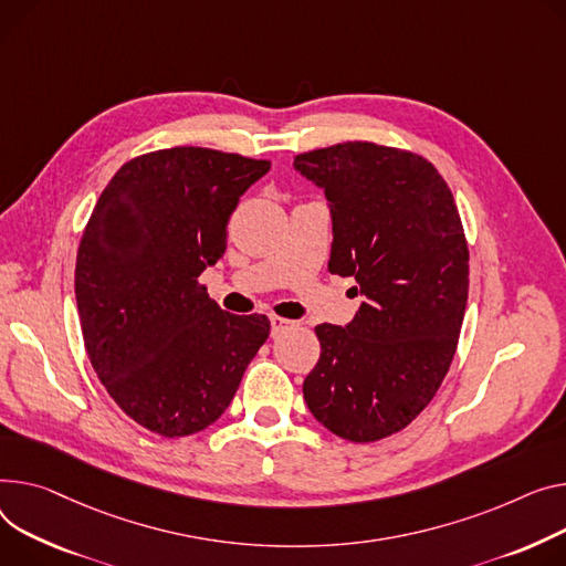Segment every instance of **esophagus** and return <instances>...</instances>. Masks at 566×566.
Listing matches in <instances>:
<instances>
[{
	"mask_svg": "<svg viewBox=\"0 0 566 566\" xmlns=\"http://www.w3.org/2000/svg\"><path fill=\"white\" fill-rule=\"evenodd\" d=\"M295 325H297L295 321H289V318H282V316H271V332H273V336H280V334H284L286 329H291Z\"/></svg>",
	"mask_w": 566,
	"mask_h": 566,
	"instance_id": "34e87169",
	"label": "esophagus"
}]
</instances>
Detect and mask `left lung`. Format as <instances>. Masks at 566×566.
<instances>
[{
  "instance_id": "obj_1",
  "label": "left lung",
  "mask_w": 566,
  "mask_h": 566,
  "mask_svg": "<svg viewBox=\"0 0 566 566\" xmlns=\"http://www.w3.org/2000/svg\"><path fill=\"white\" fill-rule=\"evenodd\" d=\"M293 168L329 200V273L364 295L348 327L316 325L321 357L303 394L336 437L380 441L430 405L455 357L469 297L462 218L439 170L409 149L346 140Z\"/></svg>"
}]
</instances>
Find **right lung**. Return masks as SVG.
<instances>
[{
  "instance_id": "right-lung-1",
  "label": "right lung",
  "mask_w": 566,
  "mask_h": 566,
  "mask_svg": "<svg viewBox=\"0 0 566 566\" xmlns=\"http://www.w3.org/2000/svg\"><path fill=\"white\" fill-rule=\"evenodd\" d=\"M271 170L211 147L129 159L102 191L77 250L74 295L99 382L132 421L166 439L220 419L271 321L220 310L200 284L228 220Z\"/></svg>"
}]
</instances>
